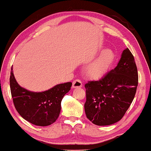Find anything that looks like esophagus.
<instances>
[{
    "label": "esophagus",
    "instance_id": "obj_1",
    "mask_svg": "<svg viewBox=\"0 0 151 151\" xmlns=\"http://www.w3.org/2000/svg\"><path fill=\"white\" fill-rule=\"evenodd\" d=\"M82 83L79 79H76L73 81V84H72V88H81L82 87Z\"/></svg>",
    "mask_w": 151,
    "mask_h": 151
}]
</instances>
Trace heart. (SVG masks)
Returning <instances> with one entry per match:
<instances>
[{
    "label": "heart",
    "mask_w": 151,
    "mask_h": 151,
    "mask_svg": "<svg viewBox=\"0 0 151 151\" xmlns=\"http://www.w3.org/2000/svg\"><path fill=\"white\" fill-rule=\"evenodd\" d=\"M113 58V51L109 49H104L97 60L88 67L86 69L88 76L95 79L101 78L107 72Z\"/></svg>",
    "instance_id": "heart-1"
}]
</instances>
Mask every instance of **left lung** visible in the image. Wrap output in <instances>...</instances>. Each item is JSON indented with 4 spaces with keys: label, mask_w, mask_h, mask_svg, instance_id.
Returning <instances> with one entry per match:
<instances>
[{
    "label": "left lung",
    "mask_w": 151,
    "mask_h": 151,
    "mask_svg": "<svg viewBox=\"0 0 151 151\" xmlns=\"http://www.w3.org/2000/svg\"><path fill=\"white\" fill-rule=\"evenodd\" d=\"M138 82L134 56L126 48L115 68L99 81L85 84L87 118L100 126L119 122L133 101Z\"/></svg>",
    "instance_id": "left-lung-1"
}]
</instances>
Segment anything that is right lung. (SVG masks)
I'll return each mask as SVG.
<instances>
[{
    "label": "right lung",
    "instance_id": "1",
    "mask_svg": "<svg viewBox=\"0 0 151 151\" xmlns=\"http://www.w3.org/2000/svg\"><path fill=\"white\" fill-rule=\"evenodd\" d=\"M10 89L17 111L23 119L38 126H47L56 121L61 111L64 95L70 90V82L59 84L50 89L35 92L20 86L12 67Z\"/></svg>",
    "mask_w": 151,
    "mask_h": 151
}]
</instances>
